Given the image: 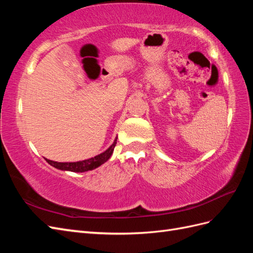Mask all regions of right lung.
<instances>
[{"label": "right lung", "instance_id": "add662e5", "mask_svg": "<svg viewBox=\"0 0 253 253\" xmlns=\"http://www.w3.org/2000/svg\"><path fill=\"white\" fill-rule=\"evenodd\" d=\"M117 143V137L115 138L113 144L110 145V148L108 150H105L102 152L101 154H99L95 157H91L85 160H81V162H76V163H58V162H52V160H49L47 158H45L46 162L52 166L53 168H56L58 170H62V171H71V172H77V173H82V172H86V171H91L96 169V168L100 167L104 163L108 162L110 157L112 156L115 145Z\"/></svg>", "mask_w": 253, "mask_h": 253}]
</instances>
